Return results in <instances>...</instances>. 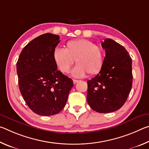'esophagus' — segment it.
<instances>
[{
	"mask_svg": "<svg viewBox=\"0 0 149 149\" xmlns=\"http://www.w3.org/2000/svg\"><path fill=\"white\" fill-rule=\"evenodd\" d=\"M78 81H79V80L77 79H73V82H74V84H76V83H77Z\"/></svg>",
	"mask_w": 149,
	"mask_h": 149,
	"instance_id": "1",
	"label": "esophagus"
}]
</instances>
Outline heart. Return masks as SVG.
I'll return each mask as SVG.
<instances>
[{
  "label": "heart",
  "instance_id": "obj_1",
  "mask_svg": "<svg viewBox=\"0 0 149 149\" xmlns=\"http://www.w3.org/2000/svg\"><path fill=\"white\" fill-rule=\"evenodd\" d=\"M54 59L58 69L68 74L75 62L77 65L72 71V75L81 77L88 73L95 75L102 69L104 64V50L94 42L85 39L71 40L66 42L65 49L56 48Z\"/></svg>",
  "mask_w": 149,
  "mask_h": 149
}]
</instances>
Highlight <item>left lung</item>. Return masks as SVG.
<instances>
[{"label":"left lung","mask_w":149,"mask_h":149,"mask_svg":"<svg viewBox=\"0 0 149 149\" xmlns=\"http://www.w3.org/2000/svg\"><path fill=\"white\" fill-rule=\"evenodd\" d=\"M105 50L102 69L87 81V100L99 113H109L122 107L132 87V60L122 45L111 39L102 42Z\"/></svg>","instance_id":"1"}]
</instances>
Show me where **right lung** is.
Wrapping results in <instances>:
<instances>
[{
  "mask_svg": "<svg viewBox=\"0 0 149 149\" xmlns=\"http://www.w3.org/2000/svg\"><path fill=\"white\" fill-rule=\"evenodd\" d=\"M59 35L45 33L25 47L17 62L20 93L35 114L54 115L64 108L73 80L57 70L54 59Z\"/></svg>",
  "mask_w": 149,
  "mask_h": 149,
  "instance_id": "add662e5",
  "label": "right lung"
}]
</instances>
